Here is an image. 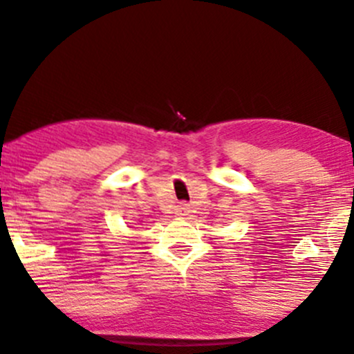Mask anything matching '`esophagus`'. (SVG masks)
Masks as SVG:
<instances>
[{
  "instance_id": "34e87169",
  "label": "esophagus",
  "mask_w": 354,
  "mask_h": 354,
  "mask_svg": "<svg viewBox=\"0 0 354 354\" xmlns=\"http://www.w3.org/2000/svg\"><path fill=\"white\" fill-rule=\"evenodd\" d=\"M174 213H176V216H180V218H185V216L189 215V205L188 203H180L174 209Z\"/></svg>"
}]
</instances>
